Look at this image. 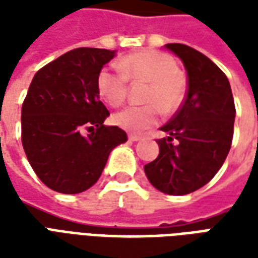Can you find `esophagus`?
<instances>
[{"mask_svg": "<svg viewBox=\"0 0 258 258\" xmlns=\"http://www.w3.org/2000/svg\"><path fill=\"white\" fill-rule=\"evenodd\" d=\"M141 138H142L141 135H135V134L128 135V141H131V142H137V141H140Z\"/></svg>", "mask_w": 258, "mask_h": 258, "instance_id": "obj_1", "label": "esophagus"}]
</instances>
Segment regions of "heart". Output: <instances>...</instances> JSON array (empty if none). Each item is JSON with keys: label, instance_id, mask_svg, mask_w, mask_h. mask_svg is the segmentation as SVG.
<instances>
[{"label": "heart", "instance_id": "heart-1", "mask_svg": "<svg viewBox=\"0 0 258 258\" xmlns=\"http://www.w3.org/2000/svg\"><path fill=\"white\" fill-rule=\"evenodd\" d=\"M128 80L148 85L142 95L146 105L128 106L113 116V123L125 131L142 133L159 121L160 107L171 113L184 102L186 80L168 53L144 51L121 59L118 69H102L96 76V90L102 101L112 107L124 103L128 95Z\"/></svg>", "mask_w": 258, "mask_h": 258}]
</instances>
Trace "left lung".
Returning <instances> with one entry per match:
<instances>
[{
	"label": "left lung",
	"instance_id": "left-lung-1",
	"mask_svg": "<svg viewBox=\"0 0 258 258\" xmlns=\"http://www.w3.org/2000/svg\"><path fill=\"white\" fill-rule=\"evenodd\" d=\"M188 74L182 105L167 124V137L156 140L159 156L145 174L156 189L188 195L205 186L221 168L231 149L235 103L227 76L213 60L184 44H166Z\"/></svg>",
	"mask_w": 258,
	"mask_h": 258
}]
</instances>
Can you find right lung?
I'll list each match as a JSON object with an SVG mask.
<instances>
[{"label": "right lung", "mask_w": 258, "mask_h": 258, "mask_svg": "<svg viewBox=\"0 0 258 258\" xmlns=\"http://www.w3.org/2000/svg\"><path fill=\"white\" fill-rule=\"evenodd\" d=\"M114 53L76 48L33 77L22 105V145L37 177L52 190L74 195L91 188L110 152L127 141L125 131L103 124L110 113L96 90V76Z\"/></svg>", "instance_id": "right-lung-1"}]
</instances>
